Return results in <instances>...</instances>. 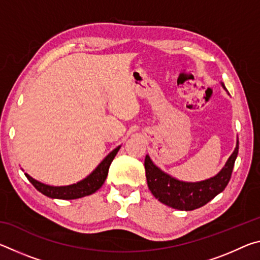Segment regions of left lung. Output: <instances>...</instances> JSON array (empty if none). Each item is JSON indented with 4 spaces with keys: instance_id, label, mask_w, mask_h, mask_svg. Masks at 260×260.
I'll use <instances>...</instances> for the list:
<instances>
[{
    "instance_id": "left-lung-1",
    "label": "left lung",
    "mask_w": 260,
    "mask_h": 260,
    "mask_svg": "<svg viewBox=\"0 0 260 260\" xmlns=\"http://www.w3.org/2000/svg\"><path fill=\"white\" fill-rule=\"evenodd\" d=\"M237 153H239V142L236 144L234 152L228 158L225 167L215 177L201 182L179 181L162 172L153 164L150 157L146 156L144 169H146L148 187L152 195L167 206L181 211L199 209L209 203L226 188L232 177Z\"/></svg>"
}]
</instances>
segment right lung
Listing matches in <instances>:
<instances>
[{"mask_svg":"<svg viewBox=\"0 0 260 260\" xmlns=\"http://www.w3.org/2000/svg\"><path fill=\"white\" fill-rule=\"evenodd\" d=\"M120 147L114 149L109 155L104 158L103 161L96 167L95 171L91 173L89 177L83 179L82 181L71 184V186H65V187H52L48 186V184L41 183L34 180L32 177H29L27 173H25L26 178L28 179V181L33 184V186L38 189L39 191L42 192L43 195L51 199H59V200H76L80 199L83 196L91 195L96 190L102 187L105 179L109 172V167L111 165L113 158L116 157L117 152L119 151Z\"/></svg>","mask_w":260,"mask_h":260,"instance_id":"obj_1","label":"right lung"}]
</instances>
